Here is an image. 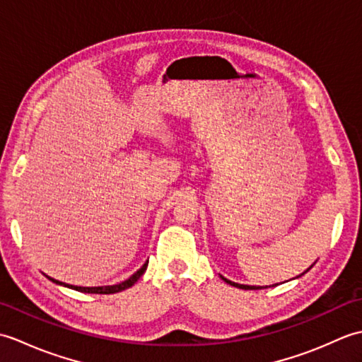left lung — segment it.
<instances>
[{"instance_id": "1", "label": "left lung", "mask_w": 362, "mask_h": 362, "mask_svg": "<svg viewBox=\"0 0 362 362\" xmlns=\"http://www.w3.org/2000/svg\"><path fill=\"white\" fill-rule=\"evenodd\" d=\"M306 272V271H305ZM303 272V274H305ZM221 279L224 280L226 283H228V284H232V286H235V288H240V289H263V286H249V284H240V283H235V281H230V280H227V279H224V276L221 275Z\"/></svg>"}]
</instances>
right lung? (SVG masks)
I'll return each instance as SVG.
<instances>
[{
	"label": "right lung",
	"instance_id": "1",
	"mask_svg": "<svg viewBox=\"0 0 362 362\" xmlns=\"http://www.w3.org/2000/svg\"><path fill=\"white\" fill-rule=\"evenodd\" d=\"M148 263H149V261H146V263H144L140 269H138V271H136L132 276H129V279H127L126 281H122V283H119V284H113V286L83 288V286H74V284H66V283H62V281H59V280H54V279H51V276H48V275H46V276H48V279H49L52 283L60 284V286L74 289V291H79V292H88V294H115V292H121V291H124V289H127V288H130V286H134V284L138 281V279H140V276L144 274L146 267H148Z\"/></svg>",
	"mask_w": 362,
	"mask_h": 362
}]
</instances>
